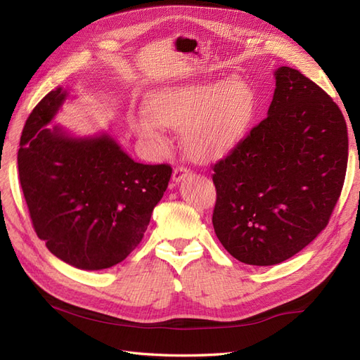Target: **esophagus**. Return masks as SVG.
<instances>
[{
	"instance_id": "esophagus-1",
	"label": "esophagus",
	"mask_w": 360,
	"mask_h": 360,
	"mask_svg": "<svg viewBox=\"0 0 360 360\" xmlns=\"http://www.w3.org/2000/svg\"><path fill=\"white\" fill-rule=\"evenodd\" d=\"M188 176H191V169L186 168V167H176L174 168V172H172V180L174 181H181L183 179H186Z\"/></svg>"
}]
</instances>
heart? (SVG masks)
Here are the masks:
<instances>
[{"instance_id": "1", "label": "heart", "mask_w": 360, "mask_h": 360, "mask_svg": "<svg viewBox=\"0 0 360 360\" xmlns=\"http://www.w3.org/2000/svg\"><path fill=\"white\" fill-rule=\"evenodd\" d=\"M255 108L252 86L242 76L163 86L150 94L146 112L130 115V126L151 147L165 144L162 127L181 129L184 150L193 160L226 156L246 132Z\"/></svg>"}]
</instances>
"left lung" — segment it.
Segmentation results:
<instances>
[{
  "mask_svg": "<svg viewBox=\"0 0 360 360\" xmlns=\"http://www.w3.org/2000/svg\"><path fill=\"white\" fill-rule=\"evenodd\" d=\"M275 78L269 115L212 167L214 233L250 266L282 263L328 226L348 160L332 97L296 69L282 66Z\"/></svg>",
  "mask_w": 360,
  "mask_h": 360,
  "instance_id": "8db88e82",
  "label": "left lung"
}]
</instances>
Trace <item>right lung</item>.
I'll return each instance as SVG.
<instances>
[{"label":"right lung","mask_w":360,"mask_h":360,"mask_svg":"<svg viewBox=\"0 0 360 360\" xmlns=\"http://www.w3.org/2000/svg\"><path fill=\"white\" fill-rule=\"evenodd\" d=\"M66 96L48 93L27 118L19 181L32 228L51 252L73 267L102 270L143 240L172 168L135 162L106 134L72 138L49 129Z\"/></svg>","instance_id":"right-lung-1"}]
</instances>
